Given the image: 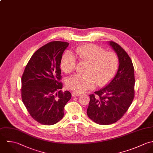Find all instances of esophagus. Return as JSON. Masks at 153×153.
I'll list each match as a JSON object with an SVG mask.
<instances>
[{
	"label": "esophagus",
	"mask_w": 153,
	"mask_h": 153,
	"mask_svg": "<svg viewBox=\"0 0 153 153\" xmlns=\"http://www.w3.org/2000/svg\"><path fill=\"white\" fill-rule=\"evenodd\" d=\"M72 94V96L73 97H75V96H79L82 94V93H77V92H73L71 93Z\"/></svg>",
	"instance_id": "obj_1"
}]
</instances>
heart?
Listing matches in <instances>:
<instances>
[{
    "label": "heart",
    "mask_w": 153,
    "mask_h": 153,
    "mask_svg": "<svg viewBox=\"0 0 153 153\" xmlns=\"http://www.w3.org/2000/svg\"><path fill=\"white\" fill-rule=\"evenodd\" d=\"M75 54L82 61L88 63L86 75L76 74L70 77L66 83L68 89L74 92H82L107 85L115 76L119 65L116 53L106 51L102 47L93 44H88L78 47ZM62 71L70 74L76 66V60L73 54L67 52L62 56L60 61Z\"/></svg>",
    "instance_id": "obj_1"
}]
</instances>
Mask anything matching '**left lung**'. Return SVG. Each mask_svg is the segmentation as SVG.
<instances>
[{"label": "left lung", "instance_id": "left-lung-1", "mask_svg": "<svg viewBox=\"0 0 153 153\" xmlns=\"http://www.w3.org/2000/svg\"><path fill=\"white\" fill-rule=\"evenodd\" d=\"M119 59L117 74L105 88L91 94L87 109L90 119L99 125L120 120L131 105L135 95L134 70L132 60L119 44L109 41Z\"/></svg>", "mask_w": 153, "mask_h": 153}]
</instances>
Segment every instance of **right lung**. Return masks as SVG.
<instances>
[{
  "instance_id": "1",
  "label": "right lung",
  "mask_w": 153,
  "mask_h": 153,
  "mask_svg": "<svg viewBox=\"0 0 153 153\" xmlns=\"http://www.w3.org/2000/svg\"><path fill=\"white\" fill-rule=\"evenodd\" d=\"M69 43L52 41L36 50L27 63L21 78L22 102L36 122L54 125L64 116V108L71 97L62 92L60 61Z\"/></svg>"
}]
</instances>
